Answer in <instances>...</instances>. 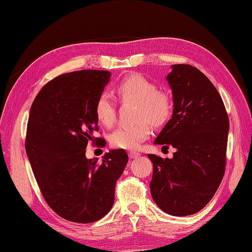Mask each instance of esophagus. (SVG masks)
Returning a JSON list of instances; mask_svg holds the SVG:
<instances>
[{
	"label": "esophagus",
	"mask_w": 252,
	"mask_h": 252,
	"mask_svg": "<svg viewBox=\"0 0 252 252\" xmlns=\"http://www.w3.org/2000/svg\"><path fill=\"white\" fill-rule=\"evenodd\" d=\"M140 153H136V152H130L129 153V156H130V158H132V159H135V158H137L138 156H140Z\"/></svg>",
	"instance_id": "obj_1"
}]
</instances>
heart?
<instances>
[{
	"label": "heart",
	"instance_id": "obj_1",
	"mask_svg": "<svg viewBox=\"0 0 252 252\" xmlns=\"http://www.w3.org/2000/svg\"><path fill=\"white\" fill-rule=\"evenodd\" d=\"M116 93L122 103H134V125L121 126L111 133L109 141L112 147L133 151L151 134V125L161 126L172 115V100L170 95L159 91L154 82L141 74H131L118 83ZM95 115L99 123L105 126L114 125L117 116V106L111 95L103 92L96 98Z\"/></svg>",
	"mask_w": 252,
	"mask_h": 252
}]
</instances>
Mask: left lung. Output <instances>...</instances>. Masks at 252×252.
Segmentation results:
<instances>
[{
    "label": "left lung",
    "mask_w": 252,
    "mask_h": 252,
    "mask_svg": "<svg viewBox=\"0 0 252 252\" xmlns=\"http://www.w3.org/2000/svg\"><path fill=\"white\" fill-rule=\"evenodd\" d=\"M174 108L155 144L172 146L173 158L149 154V187L157 206L171 216L200 211L216 194L225 172L228 116L215 85L196 67L172 65L168 74Z\"/></svg>",
    "instance_id": "left-lung-1"
}]
</instances>
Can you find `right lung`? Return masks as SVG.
<instances>
[{
  "label": "right lung",
  "mask_w": 252,
  "mask_h": 252,
  "mask_svg": "<svg viewBox=\"0 0 252 252\" xmlns=\"http://www.w3.org/2000/svg\"><path fill=\"white\" fill-rule=\"evenodd\" d=\"M109 79L105 70L61 74L41 89L30 109L25 147L36 183L47 205L71 222H95L109 212L129 160L125 149L107 153L101 162L85 157L88 143L106 145L94 136V105Z\"/></svg>",
  "instance_id": "add662e5"
}]
</instances>
